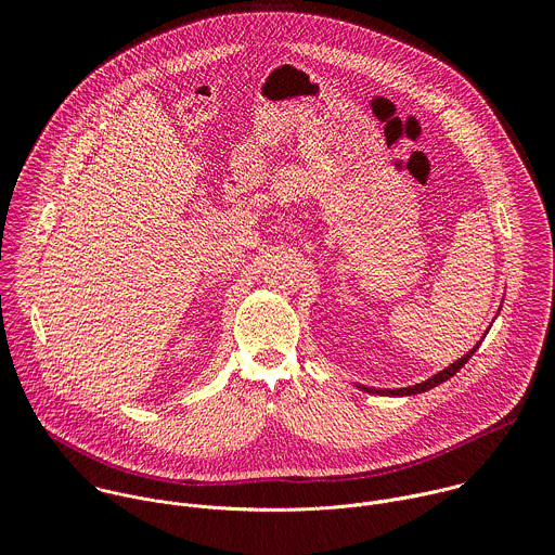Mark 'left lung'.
<instances>
[{
  "instance_id": "obj_1",
  "label": "left lung",
  "mask_w": 555,
  "mask_h": 555,
  "mask_svg": "<svg viewBox=\"0 0 555 555\" xmlns=\"http://www.w3.org/2000/svg\"><path fill=\"white\" fill-rule=\"evenodd\" d=\"M479 345H481V340H479ZM479 345L474 347L472 351H467L463 358H459L454 364H450L448 369H443V371H439L437 375H433L430 379H426V382H422V384H415V386H406V388H366V386H358V388H362V390H366V392H377V395H417V392H424V390H430L433 386H437V384H441V382H446V379H450L454 373H459L461 371V366H465V362L474 356V351L479 349Z\"/></svg>"
}]
</instances>
